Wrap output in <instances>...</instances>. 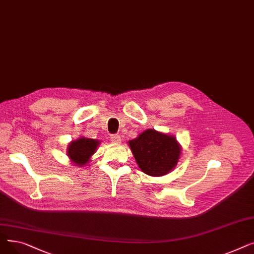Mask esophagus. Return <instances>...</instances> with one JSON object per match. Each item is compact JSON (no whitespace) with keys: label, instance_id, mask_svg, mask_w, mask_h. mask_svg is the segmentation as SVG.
I'll list each match as a JSON object with an SVG mask.
<instances>
[{"label":"esophagus","instance_id":"obj_1","mask_svg":"<svg viewBox=\"0 0 254 254\" xmlns=\"http://www.w3.org/2000/svg\"><path fill=\"white\" fill-rule=\"evenodd\" d=\"M110 140H111L112 143H115V144L122 143V138H120L119 135H112V136L110 137Z\"/></svg>","mask_w":254,"mask_h":254}]
</instances>
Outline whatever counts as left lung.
Instances as JSON below:
<instances>
[{
  "mask_svg": "<svg viewBox=\"0 0 254 254\" xmlns=\"http://www.w3.org/2000/svg\"><path fill=\"white\" fill-rule=\"evenodd\" d=\"M128 146L141 171L159 177L175 169L181 155V145L176 137L148 128L132 140Z\"/></svg>",
  "mask_w": 254,
  "mask_h": 254,
  "instance_id": "8db88e82",
  "label": "left lung"
}]
</instances>
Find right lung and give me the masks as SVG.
Listing matches in <instances>:
<instances>
[{
	"label": "right lung",
	"mask_w": 254,
	"mask_h": 254,
	"mask_svg": "<svg viewBox=\"0 0 254 254\" xmlns=\"http://www.w3.org/2000/svg\"><path fill=\"white\" fill-rule=\"evenodd\" d=\"M100 145L99 140L89 139L81 136L75 141H71L66 148V155L70 161L78 166L83 167L89 163L91 156L95 154Z\"/></svg>",
	"instance_id": "right-lung-1"
}]
</instances>
